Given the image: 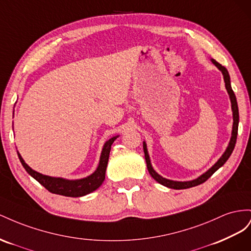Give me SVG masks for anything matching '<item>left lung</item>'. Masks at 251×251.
I'll return each instance as SVG.
<instances>
[{
  "label": "left lung",
  "mask_w": 251,
  "mask_h": 251,
  "mask_svg": "<svg viewBox=\"0 0 251 251\" xmlns=\"http://www.w3.org/2000/svg\"><path fill=\"white\" fill-rule=\"evenodd\" d=\"M211 62L218 67V69L221 71L222 75H223L224 77V82H225V87L226 90L229 95V99H230V103H231V110H232V118H233V124H232V131H231V138L230 141L228 143V146L226 148V150L224 151V153L222 154V156L218 160V162H216V164L212 167H210L208 170L204 173L203 175L200 176L199 177L195 178V180L191 181H173L169 180V178L163 177L162 176H160L156 171L153 169L151 162H150V157L148 154V150H147V145L146 142H143V148H144V153H145V160H146V164H147V169L149 171L150 176H151L154 180L160 183L161 185L165 186V187L171 188V189H187L190 187H195V186H198L200 184L204 183L205 181L208 180V178L216 173V171L221 168L222 166L224 165L226 163V161L229 159V156L231 155L234 146H235V142H237V135H238V127H239V108H238V103H237V98H235L234 92L231 88V84H230V76H229V74L227 69L222 66L221 64H219L216 60L211 59Z\"/></svg>",
  "instance_id": "obj_1"
}]
</instances>
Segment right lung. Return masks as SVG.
<instances>
[{"mask_svg":"<svg viewBox=\"0 0 251 251\" xmlns=\"http://www.w3.org/2000/svg\"><path fill=\"white\" fill-rule=\"evenodd\" d=\"M117 138H119V135H116V137H113L105 142L101 152V156H100L99 165L95 170V173L83 178H76V180H68V178L64 177H55L42 175L28 166L19 151L18 155L27 173L29 174L34 180H37L41 185L44 186L48 191L60 196L77 198L91 193L92 191L97 190L100 186L103 184L105 180L106 168L107 164H108L111 145Z\"/></svg>","mask_w":251,"mask_h":251,"instance_id":"add662e5","label":"right lung"}]
</instances>
